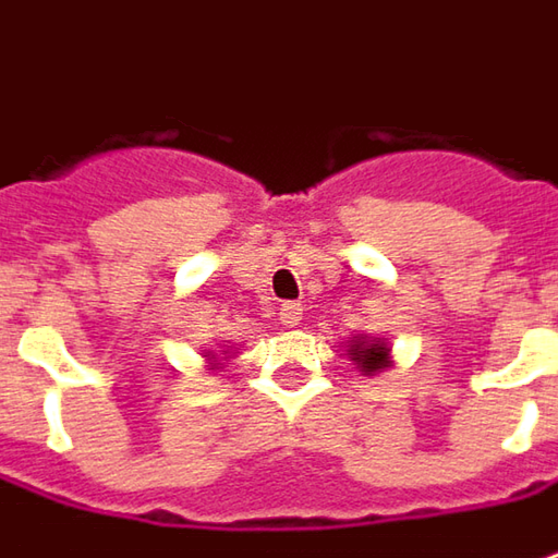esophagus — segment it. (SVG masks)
Masks as SVG:
<instances>
[{
    "mask_svg": "<svg viewBox=\"0 0 558 558\" xmlns=\"http://www.w3.org/2000/svg\"><path fill=\"white\" fill-rule=\"evenodd\" d=\"M301 316H304V313H301V304H294V301L279 307V323H282V326H289V329L301 323Z\"/></svg>",
    "mask_w": 558,
    "mask_h": 558,
    "instance_id": "34e87169",
    "label": "esophagus"
}]
</instances>
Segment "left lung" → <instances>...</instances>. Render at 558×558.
<instances>
[{
  "instance_id": "1",
  "label": "left lung",
  "mask_w": 558,
  "mask_h": 558,
  "mask_svg": "<svg viewBox=\"0 0 558 558\" xmlns=\"http://www.w3.org/2000/svg\"><path fill=\"white\" fill-rule=\"evenodd\" d=\"M388 354L391 351H388V344L381 338H354L351 341V356H354V363L360 366V373H381L385 366H391V356Z\"/></svg>"
}]
</instances>
